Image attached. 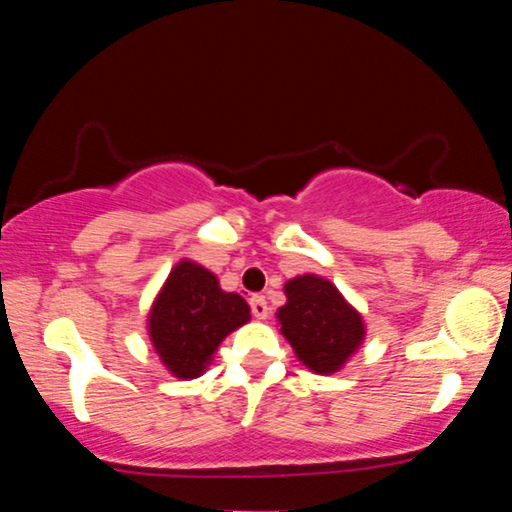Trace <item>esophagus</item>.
Listing matches in <instances>:
<instances>
[{"mask_svg":"<svg viewBox=\"0 0 512 512\" xmlns=\"http://www.w3.org/2000/svg\"><path fill=\"white\" fill-rule=\"evenodd\" d=\"M250 310H252V315L257 317V320H264V317L269 315V305H267V298L260 296V293H255V296L250 298Z\"/></svg>","mask_w":512,"mask_h":512,"instance_id":"34e87169","label":"esophagus"}]
</instances>
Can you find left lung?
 I'll return each mask as SVG.
<instances>
[{
	"instance_id": "left-lung-1",
	"label": "left lung",
	"mask_w": 512,
	"mask_h": 512,
	"mask_svg": "<svg viewBox=\"0 0 512 512\" xmlns=\"http://www.w3.org/2000/svg\"><path fill=\"white\" fill-rule=\"evenodd\" d=\"M284 293L286 305L276 317L298 361L320 375L337 373L363 342V317L322 276H296L286 281Z\"/></svg>"
}]
</instances>
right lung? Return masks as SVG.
<instances>
[{
	"instance_id": "right-lung-1",
	"label": "right lung",
	"mask_w": 512,
	"mask_h": 512,
	"mask_svg": "<svg viewBox=\"0 0 512 512\" xmlns=\"http://www.w3.org/2000/svg\"><path fill=\"white\" fill-rule=\"evenodd\" d=\"M250 320V305L226 293L202 264L182 260L168 274L149 313V337L175 378L204 373L219 344Z\"/></svg>"
}]
</instances>
